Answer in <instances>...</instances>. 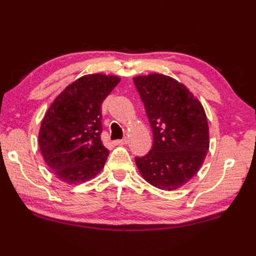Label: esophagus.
Returning a JSON list of instances; mask_svg holds the SVG:
<instances>
[{
  "label": "esophagus",
  "mask_w": 256,
  "mask_h": 256,
  "mask_svg": "<svg viewBox=\"0 0 256 256\" xmlns=\"http://www.w3.org/2000/svg\"><path fill=\"white\" fill-rule=\"evenodd\" d=\"M128 142V140H127V138H122V139H120V140H116V141H114V144H118V146H122V144H126Z\"/></svg>",
  "instance_id": "esophagus-1"
}]
</instances>
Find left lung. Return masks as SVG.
I'll return each mask as SVG.
<instances>
[{"mask_svg":"<svg viewBox=\"0 0 256 256\" xmlns=\"http://www.w3.org/2000/svg\"><path fill=\"white\" fill-rule=\"evenodd\" d=\"M153 134L151 150L134 161L160 190H174L198 172L209 149L204 107L187 88L158 73L134 78Z\"/></svg>","mask_w":256,"mask_h":256,"instance_id":"left-lung-1","label":"left lung"}]
</instances>
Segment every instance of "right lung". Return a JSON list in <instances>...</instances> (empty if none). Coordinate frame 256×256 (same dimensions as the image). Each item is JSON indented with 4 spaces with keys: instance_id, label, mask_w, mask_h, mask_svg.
Listing matches in <instances>:
<instances>
[{
    "instance_id": "right-lung-1",
    "label": "right lung",
    "mask_w": 256,
    "mask_h": 256,
    "mask_svg": "<svg viewBox=\"0 0 256 256\" xmlns=\"http://www.w3.org/2000/svg\"><path fill=\"white\" fill-rule=\"evenodd\" d=\"M120 78L84 76L61 92L44 115L39 130V148L51 171L69 184L95 178L110 151L100 134L102 104Z\"/></svg>"
}]
</instances>
